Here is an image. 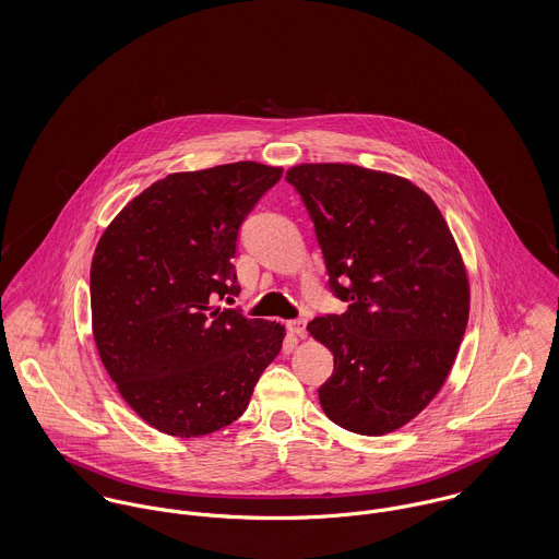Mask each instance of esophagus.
<instances>
[{
    "mask_svg": "<svg viewBox=\"0 0 559 559\" xmlns=\"http://www.w3.org/2000/svg\"><path fill=\"white\" fill-rule=\"evenodd\" d=\"M288 331L295 333L297 337H306V320H288Z\"/></svg>",
    "mask_w": 559,
    "mask_h": 559,
    "instance_id": "esophagus-1",
    "label": "esophagus"
}]
</instances>
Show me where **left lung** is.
<instances>
[{
	"label": "left lung",
	"mask_w": 559,
	"mask_h": 559,
	"mask_svg": "<svg viewBox=\"0 0 559 559\" xmlns=\"http://www.w3.org/2000/svg\"><path fill=\"white\" fill-rule=\"evenodd\" d=\"M317 230L344 314L308 324L333 353L320 406L368 437L402 428L443 388L469 319L465 262L432 198L411 180L348 163L286 171Z\"/></svg>",
	"instance_id": "1"
}]
</instances>
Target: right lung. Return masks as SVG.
I'll return each instance as SVG.
<instances>
[{"label":"right lung","mask_w":559,"mask_h":559,"mask_svg":"<svg viewBox=\"0 0 559 559\" xmlns=\"http://www.w3.org/2000/svg\"><path fill=\"white\" fill-rule=\"evenodd\" d=\"M282 167L239 160L167 174L98 240L90 269L92 333L124 402L171 437L211 435L247 408L286 329L213 299L239 295L240 224Z\"/></svg>","instance_id":"1"}]
</instances>
